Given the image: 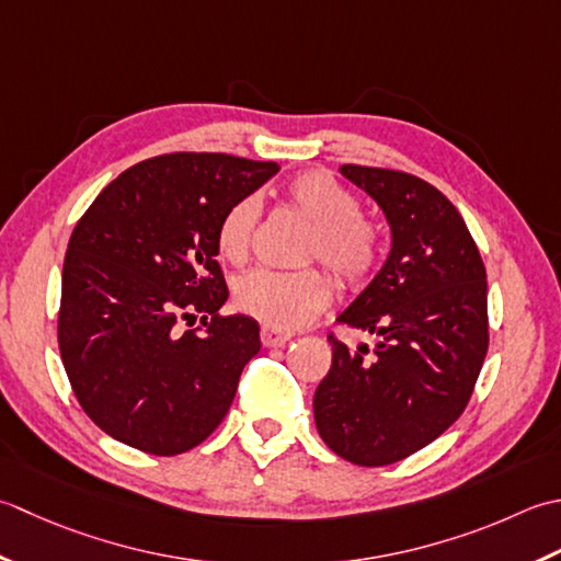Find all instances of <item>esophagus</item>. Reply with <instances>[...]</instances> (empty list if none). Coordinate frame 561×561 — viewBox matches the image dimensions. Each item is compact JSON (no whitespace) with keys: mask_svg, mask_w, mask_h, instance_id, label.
Wrapping results in <instances>:
<instances>
[{"mask_svg":"<svg viewBox=\"0 0 561 561\" xmlns=\"http://www.w3.org/2000/svg\"><path fill=\"white\" fill-rule=\"evenodd\" d=\"M293 339L290 329H283L276 324H264L261 327V344L266 348H276V346H285Z\"/></svg>","mask_w":561,"mask_h":561,"instance_id":"34e87169","label":"esophagus"}]
</instances>
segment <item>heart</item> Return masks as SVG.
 <instances>
[{
  "instance_id": "1",
  "label": "heart",
  "mask_w": 561,
  "mask_h": 561,
  "mask_svg": "<svg viewBox=\"0 0 561 561\" xmlns=\"http://www.w3.org/2000/svg\"><path fill=\"white\" fill-rule=\"evenodd\" d=\"M285 201L307 222V259H322L344 283H363L380 259V237L360 217V203L353 193L327 174L305 171L285 186ZM261 217L259 196H242L217 222L215 247L225 261L239 264L249 254ZM331 302V283L322 271H273L254 268L234 283V305L244 314L276 327H302Z\"/></svg>"
}]
</instances>
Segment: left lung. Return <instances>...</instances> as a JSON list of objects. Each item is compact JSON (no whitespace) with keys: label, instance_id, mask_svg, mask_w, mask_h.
<instances>
[{"label":"left lung","instance_id":"obj_1","mask_svg":"<svg viewBox=\"0 0 561 561\" xmlns=\"http://www.w3.org/2000/svg\"><path fill=\"white\" fill-rule=\"evenodd\" d=\"M339 171L380 205L392 249L336 319L377 344L351 351L329 336L314 424L339 457L382 467L426 448L470 402L489 348L486 271L462 215L424 179L358 164Z\"/></svg>","mask_w":561,"mask_h":561}]
</instances>
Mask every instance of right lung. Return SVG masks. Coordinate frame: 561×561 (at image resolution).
Listing matches in <instances>:
<instances>
[{"label": "right lung", "mask_w": 561, "mask_h": 561, "mask_svg": "<svg viewBox=\"0 0 561 561\" xmlns=\"http://www.w3.org/2000/svg\"><path fill=\"white\" fill-rule=\"evenodd\" d=\"M276 162L176 152L145 159L99 193L62 266L57 344L79 404L130 448L179 455L220 426L261 348L256 319L222 317L215 230ZM201 316L202 334L184 332Z\"/></svg>", "instance_id": "right-lung-1"}]
</instances>
